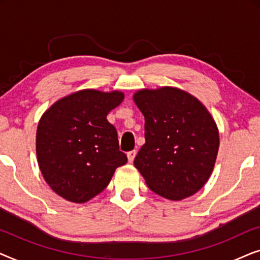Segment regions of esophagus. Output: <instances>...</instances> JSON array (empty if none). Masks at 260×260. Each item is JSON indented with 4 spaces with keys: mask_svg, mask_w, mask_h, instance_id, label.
<instances>
[{
    "mask_svg": "<svg viewBox=\"0 0 260 260\" xmlns=\"http://www.w3.org/2000/svg\"><path fill=\"white\" fill-rule=\"evenodd\" d=\"M136 154H137L136 150H131V151L127 152L126 156H127V159H129V162H133V161H134L135 156H136Z\"/></svg>",
    "mask_w": 260,
    "mask_h": 260,
    "instance_id": "esophagus-1",
    "label": "esophagus"
}]
</instances>
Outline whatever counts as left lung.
<instances>
[{"label": "left lung", "mask_w": 260, "mask_h": 260, "mask_svg": "<svg viewBox=\"0 0 260 260\" xmlns=\"http://www.w3.org/2000/svg\"><path fill=\"white\" fill-rule=\"evenodd\" d=\"M145 143L134 165L154 193L182 200L200 190L214 168L219 131L200 101L175 87L141 90Z\"/></svg>", "instance_id": "left-lung-1"}]
</instances>
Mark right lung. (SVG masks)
I'll use <instances>...</instances> for the list:
<instances>
[{"mask_svg": "<svg viewBox=\"0 0 260 260\" xmlns=\"http://www.w3.org/2000/svg\"><path fill=\"white\" fill-rule=\"evenodd\" d=\"M123 99L119 91L81 90L42 115L37 130L39 167L48 186L67 201L91 200L127 162L116 127L106 119Z\"/></svg>", "mask_w": 260, "mask_h": 260, "instance_id": "1", "label": "right lung"}]
</instances>
